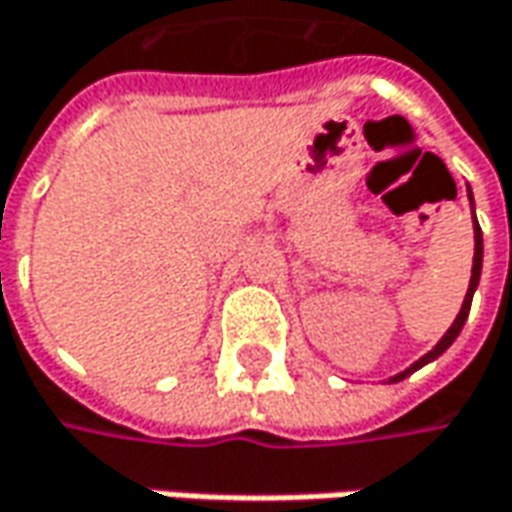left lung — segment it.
<instances>
[{
  "instance_id": "8db88e82",
  "label": "left lung",
  "mask_w": 512,
  "mask_h": 512,
  "mask_svg": "<svg viewBox=\"0 0 512 512\" xmlns=\"http://www.w3.org/2000/svg\"><path fill=\"white\" fill-rule=\"evenodd\" d=\"M481 252H484V243H481V229H478V223H476V255H473V278H470V289H467V298H464V303H461V312L456 315V321H453V326L447 329V335L435 344L433 352H427L421 361H415L410 369H404V372H398L392 381H404L410 372H415V369H421L424 364H430V361H435L447 346L453 344L458 338V332H461V326H464V321H467V315H470V303H473V292H476V286H478V278H481Z\"/></svg>"
}]
</instances>
